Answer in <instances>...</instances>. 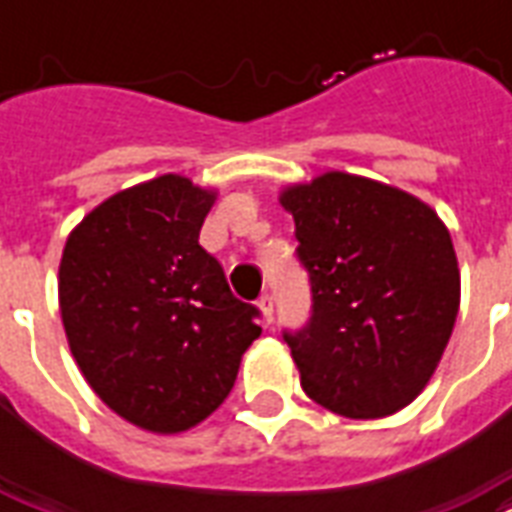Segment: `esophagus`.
Segmentation results:
<instances>
[{"label": "esophagus", "instance_id": "1", "mask_svg": "<svg viewBox=\"0 0 512 512\" xmlns=\"http://www.w3.org/2000/svg\"><path fill=\"white\" fill-rule=\"evenodd\" d=\"M257 306H260V311H263V322L265 325H273V295H260V300H257Z\"/></svg>", "mask_w": 512, "mask_h": 512}]
</instances>
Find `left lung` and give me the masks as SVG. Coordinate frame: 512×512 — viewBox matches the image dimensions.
<instances>
[{
  "instance_id": "8db88e82",
  "label": "left lung",
  "mask_w": 512,
  "mask_h": 512,
  "mask_svg": "<svg viewBox=\"0 0 512 512\" xmlns=\"http://www.w3.org/2000/svg\"><path fill=\"white\" fill-rule=\"evenodd\" d=\"M311 317L284 333L300 386L346 419H381L427 386L459 314L451 233L416 195L327 171L284 187Z\"/></svg>"
}]
</instances>
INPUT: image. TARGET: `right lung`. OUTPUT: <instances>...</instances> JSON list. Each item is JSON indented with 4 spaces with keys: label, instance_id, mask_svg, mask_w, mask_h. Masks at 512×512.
Listing matches in <instances>:
<instances>
[{
    "label": "right lung",
    "instance_id": "obj_1",
    "mask_svg": "<svg viewBox=\"0 0 512 512\" xmlns=\"http://www.w3.org/2000/svg\"><path fill=\"white\" fill-rule=\"evenodd\" d=\"M217 193L179 174L120 190L69 233L58 268L85 381L136 427L177 435L222 405L260 327L198 244Z\"/></svg>",
    "mask_w": 512,
    "mask_h": 512
}]
</instances>
